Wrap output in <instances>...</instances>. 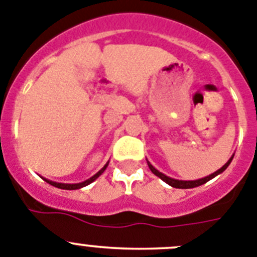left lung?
I'll use <instances>...</instances> for the list:
<instances>
[{
	"instance_id": "left-lung-1",
	"label": "left lung",
	"mask_w": 257,
	"mask_h": 257,
	"mask_svg": "<svg viewBox=\"0 0 257 257\" xmlns=\"http://www.w3.org/2000/svg\"><path fill=\"white\" fill-rule=\"evenodd\" d=\"M232 160H233V156L230 157L229 160H228V163H226L224 166H221V168L219 169V170H216V172L212 173V174L207 175V177H205V178H201V179H197V180H178V179H173V178L166 177L165 174H163V173L159 172V170H157V169H155L154 166H152L151 164L149 163V161H147V164H149L150 170H151V172L154 173L155 175H157V177L160 178L161 180H164L165 183H168L169 186L174 187V188L187 189V188H195V187L201 186V184H205V183H206V182H209L210 179H212V178H215V177H216V175L220 174V173H223L224 170H225V169L228 168V166H229V164L232 163Z\"/></svg>"
}]
</instances>
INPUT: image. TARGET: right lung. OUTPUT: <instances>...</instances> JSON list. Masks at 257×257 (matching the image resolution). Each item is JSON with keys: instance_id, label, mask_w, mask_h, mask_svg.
Listing matches in <instances>:
<instances>
[{"instance_id": "right-lung-1", "label": "right lung", "mask_w": 257, "mask_h": 257, "mask_svg": "<svg viewBox=\"0 0 257 257\" xmlns=\"http://www.w3.org/2000/svg\"><path fill=\"white\" fill-rule=\"evenodd\" d=\"M107 165H108V163H106V165L103 166L102 169H101L100 172H98V173H96V174H94L93 177H92V178H89V179H87V180H84V182H82V183H75V184H65V183H56V182H52V180L45 179V178H43V179H45L46 182H47L48 184H51V186H54V187H57V188H60V189H79V188H82V187L88 186V184H91L92 182H94V180H96L97 178L100 177V175L102 174L103 172H105V169L107 168Z\"/></svg>"}]
</instances>
